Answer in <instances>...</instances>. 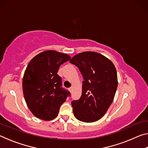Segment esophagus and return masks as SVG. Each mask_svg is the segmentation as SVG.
I'll return each instance as SVG.
<instances>
[{"label": "esophagus", "mask_w": 148, "mask_h": 148, "mask_svg": "<svg viewBox=\"0 0 148 148\" xmlns=\"http://www.w3.org/2000/svg\"><path fill=\"white\" fill-rule=\"evenodd\" d=\"M69 91H70V92H72V91H73V87H71V88H69Z\"/></svg>", "instance_id": "1"}]
</instances>
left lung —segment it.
<instances>
[{"label": "left lung", "mask_w": 148, "mask_h": 148, "mask_svg": "<svg viewBox=\"0 0 148 148\" xmlns=\"http://www.w3.org/2000/svg\"><path fill=\"white\" fill-rule=\"evenodd\" d=\"M70 62L78 67L84 77L82 96L72 102L74 116L83 122L98 121L114 101L118 84L116 67L107 57L94 51L77 54Z\"/></svg>", "instance_id": "1"}]
</instances>
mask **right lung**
<instances>
[{"label":"right lung","instance_id":"add662e5","mask_svg":"<svg viewBox=\"0 0 148 148\" xmlns=\"http://www.w3.org/2000/svg\"><path fill=\"white\" fill-rule=\"evenodd\" d=\"M69 55L47 50L33 57L25 71L23 91L27 106L37 118L50 121L58 116L60 106L70 92L61 87L57 74L60 66L69 61Z\"/></svg>","mask_w":148,"mask_h":148}]
</instances>
